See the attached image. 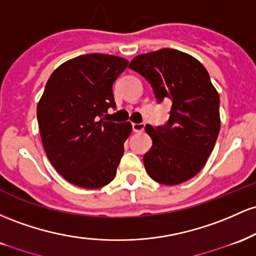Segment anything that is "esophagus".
Wrapping results in <instances>:
<instances>
[{"mask_svg":"<svg viewBox=\"0 0 256 256\" xmlns=\"http://www.w3.org/2000/svg\"><path fill=\"white\" fill-rule=\"evenodd\" d=\"M132 127H133V130L136 132V133H140V132H142L144 128H145V124H144V123H133Z\"/></svg>","mask_w":256,"mask_h":256,"instance_id":"34e87169","label":"esophagus"}]
</instances>
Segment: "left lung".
Returning <instances> with one entry per match:
<instances>
[{
    "label": "left lung",
    "mask_w": 256,
    "mask_h": 256,
    "mask_svg": "<svg viewBox=\"0 0 256 256\" xmlns=\"http://www.w3.org/2000/svg\"><path fill=\"white\" fill-rule=\"evenodd\" d=\"M129 68L150 83L157 102L170 99L166 124L145 127L151 136L144 166L154 182L178 185L206 164L220 130V98L206 68L194 56L163 48L138 56Z\"/></svg>",
    "instance_id": "left-lung-1"
}]
</instances>
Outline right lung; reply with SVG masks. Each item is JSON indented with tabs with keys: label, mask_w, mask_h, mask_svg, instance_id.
<instances>
[{
	"label": "right lung",
	"mask_w": 256,
	"mask_h": 256,
	"mask_svg": "<svg viewBox=\"0 0 256 256\" xmlns=\"http://www.w3.org/2000/svg\"><path fill=\"white\" fill-rule=\"evenodd\" d=\"M128 60L86 54L50 74L37 105V120L48 160L72 185L99 188L116 176L132 132L129 122L104 120L116 108L112 84Z\"/></svg>",
	"instance_id": "right-lung-1"
}]
</instances>
